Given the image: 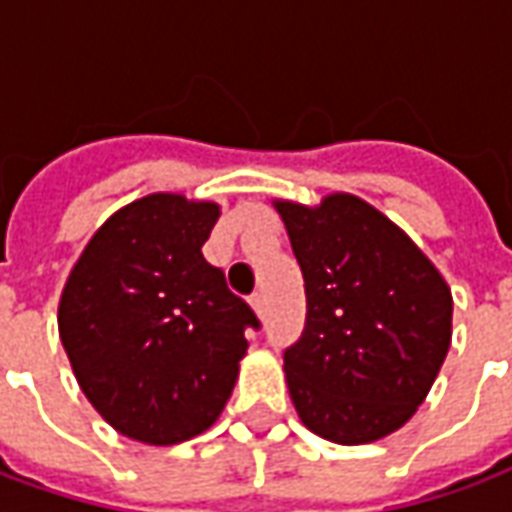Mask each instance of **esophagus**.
<instances>
[{
  "label": "esophagus",
  "mask_w": 512,
  "mask_h": 512,
  "mask_svg": "<svg viewBox=\"0 0 512 512\" xmlns=\"http://www.w3.org/2000/svg\"><path fill=\"white\" fill-rule=\"evenodd\" d=\"M249 302H252V307H255L257 316H263V310H266V296H263V291L252 293V299H249Z\"/></svg>",
  "instance_id": "obj_1"
}]
</instances>
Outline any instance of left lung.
I'll return each mask as SVG.
<instances>
[{"label":"left lung","mask_w":512,"mask_h":512,"mask_svg":"<svg viewBox=\"0 0 512 512\" xmlns=\"http://www.w3.org/2000/svg\"><path fill=\"white\" fill-rule=\"evenodd\" d=\"M305 277L307 316L285 380L307 430L343 446L396 432L452 341V291L405 232L352 194L277 202Z\"/></svg>","instance_id":"8db88e82"}]
</instances>
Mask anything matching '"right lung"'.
Here are the masks:
<instances>
[{"mask_svg": "<svg viewBox=\"0 0 512 512\" xmlns=\"http://www.w3.org/2000/svg\"><path fill=\"white\" fill-rule=\"evenodd\" d=\"M219 205L149 194L96 230L57 327L74 377L113 430L152 446L205 432L230 399L255 310L202 246Z\"/></svg>", "mask_w": 512, "mask_h": 512, "instance_id": "obj_1", "label": "right lung"}]
</instances>
